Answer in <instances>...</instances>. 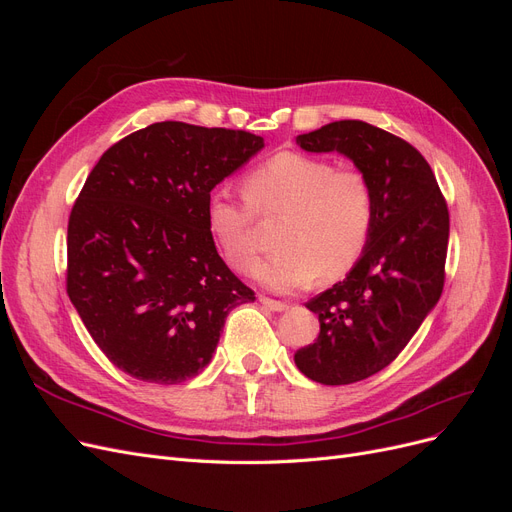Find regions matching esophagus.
Returning a JSON list of instances; mask_svg holds the SVG:
<instances>
[{
	"label": "esophagus",
	"mask_w": 512,
	"mask_h": 512,
	"mask_svg": "<svg viewBox=\"0 0 512 512\" xmlns=\"http://www.w3.org/2000/svg\"><path fill=\"white\" fill-rule=\"evenodd\" d=\"M260 303L265 305L269 312H284V309H288V305L286 303H282V301H275V299H269V297H262L260 294Z\"/></svg>",
	"instance_id": "esophagus-1"
}]
</instances>
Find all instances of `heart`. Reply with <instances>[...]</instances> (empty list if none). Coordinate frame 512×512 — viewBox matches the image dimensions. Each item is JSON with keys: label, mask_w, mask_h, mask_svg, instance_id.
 Listing matches in <instances>:
<instances>
[{"label": "heart", "mask_w": 512, "mask_h": 512, "mask_svg": "<svg viewBox=\"0 0 512 512\" xmlns=\"http://www.w3.org/2000/svg\"><path fill=\"white\" fill-rule=\"evenodd\" d=\"M247 203L224 190L207 198V226L224 258L239 271L258 260L254 213H284L273 258L254 277L275 292H290L346 275L369 243L376 222L374 185L356 168L282 151L256 166L243 181Z\"/></svg>", "instance_id": "b5f03b06"}]
</instances>
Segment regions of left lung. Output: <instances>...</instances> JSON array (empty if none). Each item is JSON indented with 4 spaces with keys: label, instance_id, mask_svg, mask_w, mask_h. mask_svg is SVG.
I'll use <instances>...</instances> for the list:
<instances>
[{
    "label": "left lung",
    "instance_id": "1",
    "mask_svg": "<svg viewBox=\"0 0 512 512\" xmlns=\"http://www.w3.org/2000/svg\"><path fill=\"white\" fill-rule=\"evenodd\" d=\"M309 153H339L374 185L376 222L344 282L307 301L320 335L294 354L320 384L378 374L406 348L444 286L448 209L427 160L399 136L365 121H333L297 136Z\"/></svg>",
    "mask_w": 512,
    "mask_h": 512
}]
</instances>
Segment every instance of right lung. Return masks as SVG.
Here are the masks:
<instances>
[{
	"instance_id": "right-lung-1",
	"label": "right lung",
	"mask_w": 512,
	"mask_h": 512,
	"mask_svg": "<svg viewBox=\"0 0 512 512\" xmlns=\"http://www.w3.org/2000/svg\"><path fill=\"white\" fill-rule=\"evenodd\" d=\"M262 147L243 130L160 121L121 138L89 173L68 222V297L132 378L198 376L230 309L254 303L215 250L205 207Z\"/></svg>"
}]
</instances>
